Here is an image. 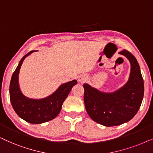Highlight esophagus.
<instances>
[{
	"instance_id": "obj_1",
	"label": "esophagus",
	"mask_w": 153,
	"mask_h": 153,
	"mask_svg": "<svg viewBox=\"0 0 153 153\" xmlns=\"http://www.w3.org/2000/svg\"><path fill=\"white\" fill-rule=\"evenodd\" d=\"M78 81L79 82H85V81L86 80V79H87V78L85 76V75H80V76H78Z\"/></svg>"
}]
</instances>
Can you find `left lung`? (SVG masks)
Segmentation results:
<instances>
[{
    "instance_id": "left-lung-1",
    "label": "left lung",
    "mask_w": 153,
    "mask_h": 153,
    "mask_svg": "<svg viewBox=\"0 0 153 153\" xmlns=\"http://www.w3.org/2000/svg\"><path fill=\"white\" fill-rule=\"evenodd\" d=\"M131 63L129 79L122 88L111 92H103L85 83L84 102L91 119L105 126L128 122L136 114L144 95V82L139 64L127 50L119 52Z\"/></svg>"
}]
</instances>
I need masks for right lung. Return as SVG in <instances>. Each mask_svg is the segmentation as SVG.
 I'll return each mask as SVG.
<instances>
[{"mask_svg":"<svg viewBox=\"0 0 153 153\" xmlns=\"http://www.w3.org/2000/svg\"><path fill=\"white\" fill-rule=\"evenodd\" d=\"M34 51L29 52L22 57L13 73L10 83V99L13 109L21 119L28 123L39 124L51 121L57 117L63 102L78 82L73 80L62 84L53 94L43 99L34 100L25 97L19 87V72L25 58Z\"/></svg>","mask_w":153,"mask_h":153,"instance_id":"1","label":"right lung"}]
</instances>
